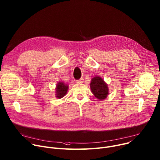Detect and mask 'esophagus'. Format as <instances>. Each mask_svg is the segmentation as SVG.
<instances>
[{
	"mask_svg": "<svg viewBox=\"0 0 160 160\" xmlns=\"http://www.w3.org/2000/svg\"><path fill=\"white\" fill-rule=\"evenodd\" d=\"M83 79H82V78L76 80V82H77V83H83Z\"/></svg>",
	"mask_w": 160,
	"mask_h": 160,
	"instance_id": "esophagus-1",
	"label": "esophagus"
}]
</instances>
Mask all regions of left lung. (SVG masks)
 I'll return each mask as SVG.
<instances>
[{
  "mask_svg": "<svg viewBox=\"0 0 160 160\" xmlns=\"http://www.w3.org/2000/svg\"><path fill=\"white\" fill-rule=\"evenodd\" d=\"M90 87L91 92L99 101L104 100L109 94L108 84L99 76H95L91 79Z\"/></svg>",
  "mask_w": 160,
  "mask_h": 160,
  "instance_id": "8db88e82",
  "label": "left lung"
}]
</instances>
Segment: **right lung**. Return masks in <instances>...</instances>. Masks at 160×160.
I'll return each mask as SVG.
<instances>
[{
	"mask_svg": "<svg viewBox=\"0 0 160 160\" xmlns=\"http://www.w3.org/2000/svg\"><path fill=\"white\" fill-rule=\"evenodd\" d=\"M68 86L67 84L64 83L63 82L59 81L56 84V87L55 88V94L56 97L58 99L62 98L66 94L68 90Z\"/></svg>",
	"mask_w": 160,
	"mask_h": 160,
	"instance_id": "1",
	"label": "right lung"
}]
</instances>
